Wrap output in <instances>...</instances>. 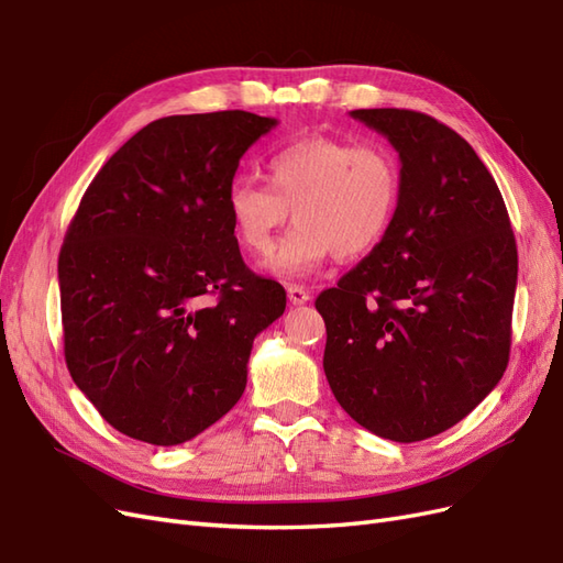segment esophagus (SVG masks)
<instances>
[{"mask_svg":"<svg viewBox=\"0 0 563 563\" xmlns=\"http://www.w3.org/2000/svg\"><path fill=\"white\" fill-rule=\"evenodd\" d=\"M286 296H288V302L291 305H305L310 300V291L305 286H298V284H291L286 288Z\"/></svg>","mask_w":563,"mask_h":563,"instance_id":"1","label":"esophagus"}]
</instances>
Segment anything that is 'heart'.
I'll use <instances>...</instances> for the list:
<instances>
[{"label": "heart", "mask_w": 563, "mask_h": 563, "mask_svg": "<svg viewBox=\"0 0 563 563\" xmlns=\"http://www.w3.org/2000/svg\"><path fill=\"white\" fill-rule=\"evenodd\" d=\"M267 185L236 178L225 209L240 246L267 255L288 220H298L272 253V275H310L335 253L360 258L376 249L397 213L401 176L395 155L383 145L308 135L275 150L265 162Z\"/></svg>", "instance_id": "b5f03b06"}]
</instances>
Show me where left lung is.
<instances>
[{"instance_id":"1","label":"left lung","mask_w":563,"mask_h":563,"mask_svg":"<svg viewBox=\"0 0 563 563\" xmlns=\"http://www.w3.org/2000/svg\"><path fill=\"white\" fill-rule=\"evenodd\" d=\"M399 152L401 192L380 244L317 298L323 373L347 416L411 444L453 428L509 362L517 244L496 180L434 117L352 110Z\"/></svg>"}]
</instances>
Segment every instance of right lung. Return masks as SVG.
<instances>
[{"label":"right lung","instance_id":"add662e5","mask_svg":"<svg viewBox=\"0 0 563 563\" xmlns=\"http://www.w3.org/2000/svg\"><path fill=\"white\" fill-rule=\"evenodd\" d=\"M277 119L174 114L119 147L84 192L58 255L65 362L114 430L178 446L246 387L253 338L286 308L244 265L225 195Z\"/></svg>","mask_w":563,"mask_h":563}]
</instances>
